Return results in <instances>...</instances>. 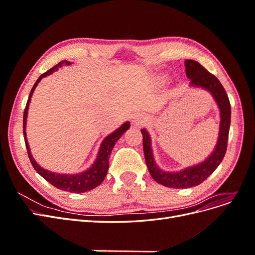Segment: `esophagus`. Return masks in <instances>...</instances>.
Instances as JSON below:
<instances>
[{
    "label": "esophagus",
    "mask_w": 255,
    "mask_h": 255,
    "mask_svg": "<svg viewBox=\"0 0 255 255\" xmlns=\"http://www.w3.org/2000/svg\"><path fill=\"white\" fill-rule=\"evenodd\" d=\"M144 122H145V117H144L143 115L138 114L133 118V125L134 126H140V125H142V123H144Z\"/></svg>",
    "instance_id": "obj_1"
}]
</instances>
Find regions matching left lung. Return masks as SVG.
Listing matches in <instances>:
<instances>
[{
  "mask_svg": "<svg viewBox=\"0 0 255 255\" xmlns=\"http://www.w3.org/2000/svg\"><path fill=\"white\" fill-rule=\"evenodd\" d=\"M186 75L190 80L189 86L201 88L210 92L220 112V125L218 140L213 152L203 161L197 165L186 167L180 171H165L155 163L153 155L151 137L145 128H141L143 153L146 167L154 181L166 187L189 188L204 182L220 165L227 152L229 130L231 125V104L227 92L219 80L208 72L198 61L186 59Z\"/></svg>",
  "mask_w": 255,
  "mask_h": 255,
  "instance_id": "1",
  "label": "left lung"
}]
</instances>
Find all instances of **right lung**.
Instances as JSON below:
<instances>
[{
	"label": "right lung",
	"mask_w": 255,
	"mask_h": 255,
	"mask_svg": "<svg viewBox=\"0 0 255 255\" xmlns=\"http://www.w3.org/2000/svg\"><path fill=\"white\" fill-rule=\"evenodd\" d=\"M72 63H70V61H68V60L60 61V63H58L56 66H54L52 69H50L49 71L41 74L39 76V79L36 81L32 90H30V94H29L25 110H24V114H23V135H24V140H25V144H26L28 158L30 160V163H32L35 170L39 173L44 180H47L50 184H52L53 186H55L56 188L61 189L64 191L81 194V192H85V191H88V190L96 188L104 181L105 176L107 174V170H109V166H110L109 159L111 156L112 150L115 146V143L122 136V134L127 132V130L129 128L130 125L128 121H127L123 123L121 127H119L117 129H115L113 133L107 135L103 139V141L101 142V145H100L99 152L97 154V158L94 161V164H92L87 169V170H85L83 172L76 173V174L57 173V172H52L50 170H47V169H44L41 166L38 165V163L34 159V157L32 155V152H30L28 141L26 138V132H25L29 102H30V100H32V96L37 87V85L39 84V82L43 78L52 74L53 72L57 71L58 69L63 66H69Z\"/></svg>",
	"instance_id": "right-lung-1"
}]
</instances>
